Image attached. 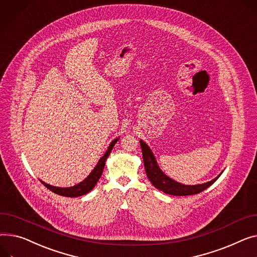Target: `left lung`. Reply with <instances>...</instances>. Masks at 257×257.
Instances as JSON below:
<instances>
[{
	"label": "left lung",
	"instance_id": "left-lung-1",
	"mask_svg": "<svg viewBox=\"0 0 257 257\" xmlns=\"http://www.w3.org/2000/svg\"><path fill=\"white\" fill-rule=\"evenodd\" d=\"M142 152H143V158H144V165L146 168L147 176L150 180V182L153 184V186L157 188L160 191L169 194V195H176V196H186V195H193L197 194L203 190H206L208 187H210L212 184H214L218 178L222 175L221 172L220 175H218L215 179L203 183V184H197V185H185L180 182H177L166 176L161 168L158 165V162L155 158V155L150 149V147L144 142L140 141Z\"/></svg>",
	"mask_w": 257,
	"mask_h": 257
}]
</instances>
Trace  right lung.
Segmentation results:
<instances>
[{
  "label": "right lung",
  "mask_w": 257,
  "mask_h": 257,
  "mask_svg": "<svg viewBox=\"0 0 257 257\" xmlns=\"http://www.w3.org/2000/svg\"><path fill=\"white\" fill-rule=\"evenodd\" d=\"M118 140H119V138H116L109 144L104 155L99 159L97 165L94 167L91 174L82 182H80L72 187H56V186H51L49 184H46L45 182H43L41 180H40V182L50 191H53L62 196H66V197H77V196H81V195L89 193L90 191L93 190V188L96 186L97 182L101 178V175H102V173H103V169L105 166V161L108 158L112 148L114 147V145L116 144V142Z\"/></svg>",
  "instance_id": "right-lung-1"
}]
</instances>
